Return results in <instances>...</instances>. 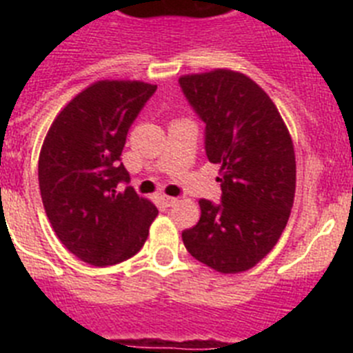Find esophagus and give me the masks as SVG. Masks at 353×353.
<instances>
[{
  "mask_svg": "<svg viewBox=\"0 0 353 353\" xmlns=\"http://www.w3.org/2000/svg\"><path fill=\"white\" fill-rule=\"evenodd\" d=\"M161 199H162V203L166 205V207H173V205L179 203V198H173V196L162 194V196H161Z\"/></svg>",
  "mask_w": 353,
  "mask_h": 353,
  "instance_id": "34e87169",
  "label": "esophagus"
}]
</instances>
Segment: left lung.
<instances>
[{
  "instance_id": "left-lung-1",
  "label": "left lung",
  "mask_w": 353,
  "mask_h": 353,
  "mask_svg": "<svg viewBox=\"0 0 353 353\" xmlns=\"http://www.w3.org/2000/svg\"><path fill=\"white\" fill-rule=\"evenodd\" d=\"M179 81L207 123L205 150L219 164L223 189L221 205L199 199L201 217L183 230V245L217 272H244L288 223L297 182L292 136L272 99L242 72L214 68Z\"/></svg>"
}]
</instances>
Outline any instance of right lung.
Returning <instances> with one entry per match:
<instances>
[{
  "mask_svg": "<svg viewBox=\"0 0 353 353\" xmlns=\"http://www.w3.org/2000/svg\"><path fill=\"white\" fill-rule=\"evenodd\" d=\"M157 84L95 81L49 127L39 155L42 203L56 236L84 263L108 267L132 258L159 210L132 187L120 164L127 132Z\"/></svg>",
  "mask_w": 353,
  "mask_h": 353,
  "instance_id": "obj_1",
  "label": "right lung"
}]
</instances>
